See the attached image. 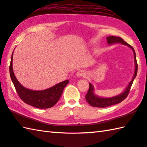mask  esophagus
<instances>
[{
    "label": "esophagus",
    "instance_id": "esophagus-1",
    "mask_svg": "<svg viewBox=\"0 0 147 147\" xmlns=\"http://www.w3.org/2000/svg\"><path fill=\"white\" fill-rule=\"evenodd\" d=\"M76 76L77 77H79V78H80V77H85V76H86V72L84 70H80L77 72Z\"/></svg>",
    "mask_w": 147,
    "mask_h": 147
}]
</instances>
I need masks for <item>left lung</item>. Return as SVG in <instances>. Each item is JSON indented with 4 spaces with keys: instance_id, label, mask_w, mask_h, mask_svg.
I'll return each instance as SVG.
<instances>
[{
    "instance_id": "1",
    "label": "left lung",
    "mask_w": 147,
    "mask_h": 147,
    "mask_svg": "<svg viewBox=\"0 0 147 147\" xmlns=\"http://www.w3.org/2000/svg\"><path fill=\"white\" fill-rule=\"evenodd\" d=\"M107 43L109 45H113L114 44H121L123 45H125L129 47L130 49H132L134 53V63H135V69H134V74L133 76L131 81L129 82V85H127L126 89L121 94L119 95H117L116 96L111 97V98H103L100 97L94 94V87L93 85L89 83V89L87 93L86 96H85V99L89 103L90 105L94 107H100V108H103L111 106L113 105H116L117 103H121L123 100H124L125 98H127L128 94L130 91V88L132 85L133 81L137 75L138 73V64L136 61V53L134 51V48L131 46H130L129 44H127L126 42H125L120 37H117L114 36H110L107 37Z\"/></svg>"
}]
</instances>
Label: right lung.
Instances as JSON below:
<instances>
[{
    "instance_id": "obj_1",
    "label": "right lung",
    "mask_w": 147,
    "mask_h": 147,
    "mask_svg": "<svg viewBox=\"0 0 147 147\" xmlns=\"http://www.w3.org/2000/svg\"><path fill=\"white\" fill-rule=\"evenodd\" d=\"M13 52L11 58L9 74L19 97L24 102L38 109H48L54 106L59 100L65 87L68 84V80L45 90H33L27 89L20 84L15 76L13 70Z\"/></svg>"
}]
</instances>
